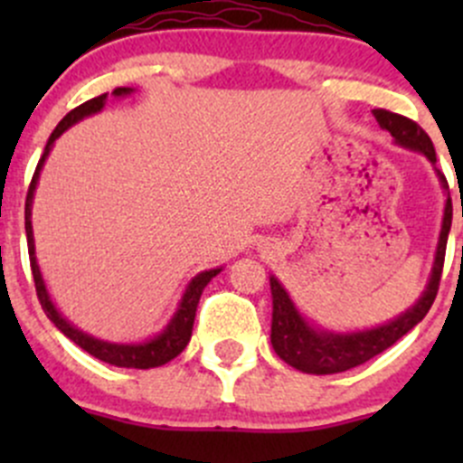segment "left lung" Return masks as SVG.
<instances>
[{
    "instance_id": "8db88e82",
    "label": "left lung",
    "mask_w": 463,
    "mask_h": 463,
    "mask_svg": "<svg viewBox=\"0 0 463 463\" xmlns=\"http://www.w3.org/2000/svg\"><path fill=\"white\" fill-rule=\"evenodd\" d=\"M374 116L383 129L394 137V141L403 147L421 152L428 161L437 163V154H434V145L426 132L419 128L414 120L405 118V116L394 114L387 109H374ZM439 181H441L443 190H448V181L441 172L437 170ZM452 223V202L450 193H448L446 208H443V223L441 232H439L437 253H434V264L430 279H428L426 291L421 293L417 302L410 307L405 314L396 316L394 320L385 322V325L374 326V329L363 331H349V334H334V331H320L314 329L296 305L288 298L287 288L278 282V278L270 275V296H273V322H270V345H273L275 354L282 358L287 365L296 367V370L307 372V374H338V372H347L352 367L363 365L370 358L378 356L385 352L387 347L403 338L412 326L426 318L430 311L434 298L439 291V279H441L443 258H446V244L448 232H450Z\"/></svg>"
}]
</instances>
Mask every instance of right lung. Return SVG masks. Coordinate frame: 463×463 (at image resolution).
Wrapping results in <instances>:
<instances>
[{
	"instance_id": "add662e5",
	"label": "right lung",
	"mask_w": 463,
	"mask_h": 463,
	"mask_svg": "<svg viewBox=\"0 0 463 463\" xmlns=\"http://www.w3.org/2000/svg\"><path fill=\"white\" fill-rule=\"evenodd\" d=\"M132 91L134 89H129V87H116L111 93H114V96H128V93H132ZM105 100H107V93H102V96L91 98V100L82 102L80 107H76V109L69 111V114L60 120L58 128L53 129V134H51L49 143H46V147H44V154H42L40 163H37L35 175H33L31 185H29V194H26V208H24L31 270H33V279H35L37 300H40L46 318L53 322V325L58 326V329L62 331L69 340H73L78 347L85 349V352L91 354L93 358H98V361H102V363H109V365L134 367V370H149V367L165 365V363H170L172 358H176L181 352H184L185 345L190 343V335H193V325H194V316H197L199 298H202L205 284H208L210 279H213L222 269H210V270H203V273L194 275L193 282H190L188 288H185L184 298H181L179 309H176V314L172 316V320L167 322V326L161 331V334L154 335L152 340H145V343L120 345V343H107V340L93 338V335L85 334V331H80L78 326H73L71 322L64 318V316L55 309L53 302H51L49 291H46V284H44V279H42L40 266H37V260H35V241H33V226H31V205H33V193H35L37 179H40L42 165H44V161H46V156H49L51 147H53L55 138L62 137V134L67 132L73 123L82 120L85 116L98 114V111L105 107Z\"/></svg>"
}]
</instances>
